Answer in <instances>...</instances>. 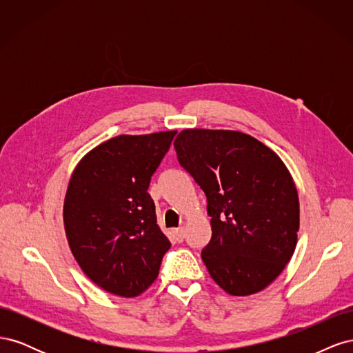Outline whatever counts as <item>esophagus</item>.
<instances>
[{"mask_svg":"<svg viewBox=\"0 0 353 353\" xmlns=\"http://www.w3.org/2000/svg\"><path fill=\"white\" fill-rule=\"evenodd\" d=\"M174 234H175V239H176L178 241H183V240L185 239V230H184V227L174 230Z\"/></svg>","mask_w":353,"mask_h":353,"instance_id":"obj_1","label":"esophagus"}]
</instances>
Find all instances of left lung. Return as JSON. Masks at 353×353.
<instances>
[{"mask_svg": "<svg viewBox=\"0 0 353 353\" xmlns=\"http://www.w3.org/2000/svg\"><path fill=\"white\" fill-rule=\"evenodd\" d=\"M178 162L208 197L212 239L201 259L222 290L249 296L268 287L297 244L299 196L280 156L230 130H184Z\"/></svg>", "mask_w": 353, "mask_h": 353, "instance_id": "8db88e82", "label": "left lung"}]
</instances>
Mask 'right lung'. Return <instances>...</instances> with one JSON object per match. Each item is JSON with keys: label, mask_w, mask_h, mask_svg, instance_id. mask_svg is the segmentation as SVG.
<instances>
[{"label": "right lung", "mask_w": 353, "mask_h": 353, "mask_svg": "<svg viewBox=\"0 0 353 353\" xmlns=\"http://www.w3.org/2000/svg\"><path fill=\"white\" fill-rule=\"evenodd\" d=\"M175 134L117 135L72 172L63 205L69 248L83 274L112 294L145 292L170 248L147 190Z\"/></svg>", "instance_id": "right-lung-1"}]
</instances>
